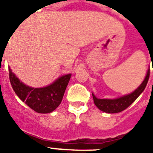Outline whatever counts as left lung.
Segmentation results:
<instances>
[{
    "mask_svg": "<svg viewBox=\"0 0 153 153\" xmlns=\"http://www.w3.org/2000/svg\"><path fill=\"white\" fill-rule=\"evenodd\" d=\"M149 75H150V69H148L144 80L140 84V86L137 88L133 93H129L128 95H125V96L118 97V98L100 99V98L96 97L95 95L93 93L94 104L96 105L98 109L106 113L120 112L130 106L132 103L138 98V96L143 92V90L145 89V88L147 86Z\"/></svg>",
    "mask_w": 153,
    "mask_h": 153,
    "instance_id": "left-lung-1",
    "label": "left lung"
}]
</instances>
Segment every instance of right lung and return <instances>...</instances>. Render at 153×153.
I'll return each instance as SVG.
<instances>
[{"label": "right lung", "instance_id": "right-lung-1", "mask_svg": "<svg viewBox=\"0 0 153 153\" xmlns=\"http://www.w3.org/2000/svg\"><path fill=\"white\" fill-rule=\"evenodd\" d=\"M9 75L16 95L31 109L42 114L52 112L59 106L71 77L70 74H65L48 86L34 88L22 83L10 68H9Z\"/></svg>", "mask_w": 153, "mask_h": 153}]
</instances>
